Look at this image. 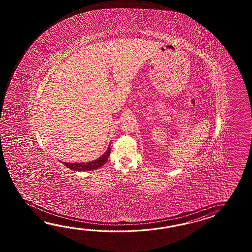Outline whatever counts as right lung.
Masks as SVG:
<instances>
[{"label": "right lung", "instance_id": "1", "mask_svg": "<svg viewBox=\"0 0 252 252\" xmlns=\"http://www.w3.org/2000/svg\"><path fill=\"white\" fill-rule=\"evenodd\" d=\"M110 153H111V148L109 147L107 151L95 160L91 161L88 163H65V162H62V163H63V165L67 166L70 169H73V170L90 171V170L96 169L98 167H101L102 165H104L107 161Z\"/></svg>", "mask_w": 252, "mask_h": 252}]
</instances>
